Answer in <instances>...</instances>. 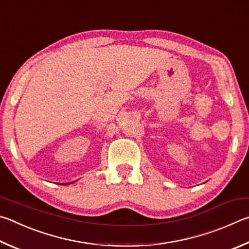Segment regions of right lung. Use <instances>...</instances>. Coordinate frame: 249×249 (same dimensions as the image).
I'll use <instances>...</instances> for the list:
<instances>
[{"label":"right lung","mask_w":249,"mask_h":249,"mask_svg":"<svg viewBox=\"0 0 249 249\" xmlns=\"http://www.w3.org/2000/svg\"><path fill=\"white\" fill-rule=\"evenodd\" d=\"M63 185H65V184H63Z\"/></svg>","instance_id":"right-lung-1"}]
</instances>
